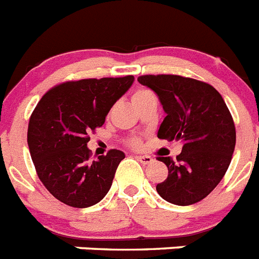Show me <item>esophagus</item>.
Here are the masks:
<instances>
[{"instance_id":"obj_1","label":"esophagus","mask_w":259,"mask_h":259,"mask_svg":"<svg viewBox=\"0 0 259 259\" xmlns=\"http://www.w3.org/2000/svg\"><path fill=\"white\" fill-rule=\"evenodd\" d=\"M136 160L140 161L141 163H144V165H148V163H151L153 161L151 156H136Z\"/></svg>"}]
</instances>
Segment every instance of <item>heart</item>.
<instances>
[{"mask_svg":"<svg viewBox=\"0 0 259 259\" xmlns=\"http://www.w3.org/2000/svg\"><path fill=\"white\" fill-rule=\"evenodd\" d=\"M148 93H151V92H148V90H138V92L135 93L134 96H132V101H135V99H138V98H140V97L145 96V94H148ZM134 144L139 145V141L135 140Z\"/></svg>","mask_w":259,"mask_h":259,"instance_id":"obj_1","label":"heart"}]
</instances>
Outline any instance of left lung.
I'll use <instances>...</instances> for the list:
<instances>
[{"instance_id":"left-lung-1","label":"left lung","mask_w":259,"mask_h":259,"mask_svg":"<svg viewBox=\"0 0 259 259\" xmlns=\"http://www.w3.org/2000/svg\"><path fill=\"white\" fill-rule=\"evenodd\" d=\"M138 81L156 93L166 114L157 138L183 144L177 160L158 157L169 174L157 193L177 205L200 202L223 180L235 151V123L224 99L213 86L187 77L149 74Z\"/></svg>"}]
</instances>
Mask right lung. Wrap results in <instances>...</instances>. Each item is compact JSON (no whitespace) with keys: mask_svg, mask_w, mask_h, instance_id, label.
I'll return each instance as SVG.
<instances>
[{"mask_svg":"<svg viewBox=\"0 0 259 259\" xmlns=\"http://www.w3.org/2000/svg\"><path fill=\"white\" fill-rule=\"evenodd\" d=\"M134 81V76L69 81L52 88L36 105L27 144L39 180L60 202L86 208L108 193L125 156L111 149L92 161L89 134L102 127L110 108Z\"/></svg>","mask_w":259,"mask_h":259,"instance_id":"add662e5","label":"right lung"}]
</instances>
